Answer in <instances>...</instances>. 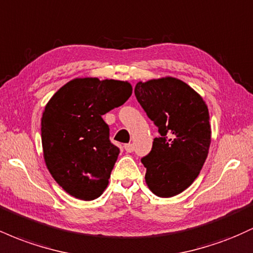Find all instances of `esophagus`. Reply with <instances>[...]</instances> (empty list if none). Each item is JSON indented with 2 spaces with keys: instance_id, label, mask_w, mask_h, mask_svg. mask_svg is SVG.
<instances>
[{
  "instance_id": "1",
  "label": "esophagus",
  "mask_w": 253,
  "mask_h": 253,
  "mask_svg": "<svg viewBox=\"0 0 253 253\" xmlns=\"http://www.w3.org/2000/svg\"><path fill=\"white\" fill-rule=\"evenodd\" d=\"M125 150H126L127 152H133V151H134V145H133V144H126V145H125Z\"/></svg>"
}]
</instances>
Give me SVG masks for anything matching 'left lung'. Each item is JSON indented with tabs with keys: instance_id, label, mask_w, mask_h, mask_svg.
I'll return each instance as SVG.
<instances>
[{
	"instance_id": "left-lung-1",
	"label": "left lung",
	"mask_w": 253,
	"mask_h": 253,
	"mask_svg": "<svg viewBox=\"0 0 253 253\" xmlns=\"http://www.w3.org/2000/svg\"><path fill=\"white\" fill-rule=\"evenodd\" d=\"M134 94L159 133L141 158L145 179L157 196H175L194 182L207 158L208 108L195 90L172 77L136 83Z\"/></svg>"
}]
</instances>
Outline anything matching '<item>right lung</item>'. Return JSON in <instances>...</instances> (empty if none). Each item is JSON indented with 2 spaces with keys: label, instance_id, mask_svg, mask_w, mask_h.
Returning a JSON list of instances; mask_svg holds the SVG:
<instances>
[{
  "label": "right lung",
  "instance_id": "right-lung-1",
  "mask_svg": "<svg viewBox=\"0 0 253 253\" xmlns=\"http://www.w3.org/2000/svg\"><path fill=\"white\" fill-rule=\"evenodd\" d=\"M132 86L123 81L76 78L46 104L42 143L46 167L66 193L90 201L108 185L120 149L102 115L123 106Z\"/></svg>",
  "mask_w": 253,
  "mask_h": 253
}]
</instances>
